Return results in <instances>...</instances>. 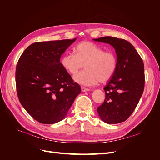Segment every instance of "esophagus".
I'll return each mask as SVG.
<instances>
[{
    "label": "esophagus",
    "mask_w": 160,
    "mask_h": 160,
    "mask_svg": "<svg viewBox=\"0 0 160 160\" xmlns=\"http://www.w3.org/2000/svg\"><path fill=\"white\" fill-rule=\"evenodd\" d=\"M81 91L83 92H85V91H90V89L85 88V87H81Z\"/></svg>",
    "instance_id": "1"
}]
</instances>
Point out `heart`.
Listing matches in <instances>:
<instances>
[{"mask_svg":"<svg viewBox=\"0 0 160 160\" xmlns=\"http://www.w3.org/2000/svg\"><path fill=\"white\" fill-rule=\"evenodd\" d=\"M75 54L67 52L61 57V64L71 75H76L86 67V69L74 77V80L84 85L106 83L112 78L118 69V59L113 51H104L102 47L89 41H83L74 48ZM85 65H84V64Z\"/></svg>","mask_w":160,"mask_h":160,"instance_id":"b5f03b06","label":"heart"}]
</instances>
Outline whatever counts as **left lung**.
<instances>
[{"label":"left lung","instance_id":"left-lung-1","mask_svg":"<svg viewBox=\"0 0 160 160\" xmlns=\"http://www.w3.org/2000/svg\"><path fill=\"white\" fill-rule=\"evenodd\" d=\"M93 40L113 46L118 59L115 73L104 88L105 101L97 109L98 112L107 123L125 122L133 112L144 90L143 60L133 46L123 38L103 37Z\"/></svg>","mask_w":160,"mask_h":160}]
</instances>
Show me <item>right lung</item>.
<instances>
[{"label": "right lung", "instance_id": "obj_1", "mask_svg": "<svg viewBox=\"0 0 160 160\" xmlns=\"http://www.w3.org/2000/svg\"><path fill=\"white\" fill-rule=\"evenodd\" d=\"M76 40L37 42L22 53L16 67V88L22 107L33 119L52 124L63 119L81 87L62 67L60 59Z\"/></svg>", "mask_w": 160, "mask_h": 160}]
</instances>
